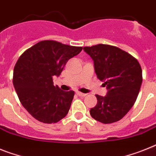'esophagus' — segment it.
I'll return each mask as SVG.
<instances>
[{"instance_id":"34e87169","label":"esophagus","mask_w":156,"mask_h":156,"mask_svg":"<svg viewBox=\"0 0 156 156\" xmlns=\"http://www.w3.org/2000/svg\"><path fill=\"white\" fill-rule=\"evenodd\" d=\"M76 94H78L79 97H86V95H87L86 94H83V93H81V92H79V91H77V93H76Z\"/></svg>"}]
</instances>
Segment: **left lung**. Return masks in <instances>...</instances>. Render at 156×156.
Here are the masks:
<instances>
[{
	"mask_svg": "<svg viewBox=\"0 0 156 156\" xmlns=\"http://www.w3.org/2000/svg\"><path fill=\"white\" fill-rule=\"evenodd\" d=\"M83 50L94 60L97 77L108 90L105 97L97 94L98 103L90 108V115L103 124L116 122L136 101L143 80L140 65L130 54L114 46L98 44Z\"/></svg>",
	"mask_w": 156,
	"mask_h": 156,
	"instance_id": "left-lung-1",
	"label": "left lung"
}]
</instances>
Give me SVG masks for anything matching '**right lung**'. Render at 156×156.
<instances>
[{"label": "right lung", "instance_id": "right-lung-1", "mask_svg": "<svg viewBox=\"0 0 156 156\" xmlns=\"http://www.w3.org/2000/svg\"><path fill=\"white\" fill-rule=\"evenodd\" d=\"M82 50V47L44 40L20 55L14 67L12 82L20 101L34 118L52 124L66 116L74 92L54 86L53 77L59 76L68 60Z\"/></svg>", "mask_w": 156, "mask_h": 156}]
</instances>
